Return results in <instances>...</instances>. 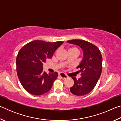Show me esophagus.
I'll use <instances>...</instances> for the list:
<instances>
[{"label":"esophagus","mask_w":121,"mask_h":121,"mask_svg":"<svg viewBox=\"0 0 121 121\" xmlns=\"http://www.w3.org/2000/svg\"><path fill=\"white\" fill-rule=\"evenodd\" d=\"M59 76H60V77L61 78L63 79H66V78H67L68 77V76H67V75H65L64 73H59Z\"/></svg>","instance_id":"obj_1"}]
</instances>
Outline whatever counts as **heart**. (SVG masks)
Instances as JSON below:
<instances>
[{
    "mask_svg": "<svg viewBox=\"0 0 121 121\" xmlns=\"http://www.w3.org/2000/svg\"><path fill=\"white\" fill-rule=\"evenodd\" d=\"M77 50V49H76V48H70V49H69V50Z\"/></svg>",
    "mask_w": 121,
    "mask_h": 121,
    "instance_id": "obj_1",
    "label": "heart"
}]
</instances>
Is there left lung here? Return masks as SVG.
<instances>
[{
	"label": "left lung",
	"instance_id": "8db88e82",
	"mask_svg": "<svg viewBox=\"0 0 121 121\" xmlns=\"http://www.w3.org/2000/svg\"><path fill=\"white\" fill-rule=\"evenodd\" d=\"M68 43L76 45L83 52V59L77 68L82 71L81 77H72L74 84L70 91L74 95H86L90 93L100 78L102 71V56L97 46L85 40L74 39L67 41Z\"/></svg>",
	"mask_w": 121,
	"mask_h": 121
}]
</instances>
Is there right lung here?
Returning a JSON list of instances; mask_svg holds the SVG:
<instances>
[{
  "mask_svg": "<svg viewBox=\"0 0 121 121\" xmlns=\"http://www.w3.org/2000/svg\"><path fill=\"white\" fill-rule=\"evenodd\" d=\"M63 42L34 40L21 48L16 57V71L20 83L26 91L35 95L47 93L58 76V73L43 71V63L51 59Z\"/></svg>",
  "mask_w": 121,
  "mask_h": 121,
  "instance_id": "add662e5",
  "label": "right lung"
}]
</instances>
